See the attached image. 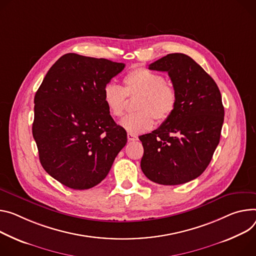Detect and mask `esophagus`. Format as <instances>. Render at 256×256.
Here are the masks:
<instances>
[{
    "label": "esophagus",
    "instance_id": "34e87169",
    "mask_svg": "<svg viewBox=\"0 0 256 256\" xmlns=\"http://www.w3.org/2000/svg\"><path fill=\"white\" fill-rule=\"evenodd\" d=\"M128 141H136V140H138V136L128 132Z\"/></svg>",
    "mask_w": 256,
    "mask_h": 256
}]
</instances>
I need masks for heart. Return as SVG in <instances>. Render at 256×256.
I'll use <instances>...</instances> for the list:
<instances>
[{
	"mask_svg": "<svg viewBox=\"0 0 256 256\" xmlns=\"http://www.w3.org/2000/svg\"><path fill=\"white\" fill-rule=\"evenodd\" d=\"M124 88L108 82L103 88L102 100L113 118L124 114L126 96H138L134 113L128 114L122 120L120 126L128 132L136 134L151 130L155 118L162 122L166 120L176 106L178 95L174 86L164 78L145 67H136L124 78Z\"/></svg>",
	"mask_w": 256,
	"mask_h": 256,
	"instance_id": "1",
	"label": "heart"
}]
</instances>
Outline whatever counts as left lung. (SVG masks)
<instances>
[{
    "label": "left lung",
    "mask_w": 256,
    "mask_h": 256,
    "mask_svg": "<svg viewBox=\"0 0 256 256\" xmlns=\"http://www.w3.org/2000/svg\"><path fill=\"white\" fill-rule=\"evenodd\" d=\"M149 69L166 72L178 95L172 114L157 130L138 136L141 168L152 182L180 184L198 178L220 143L224 109L218 84L191 57L168 54Z\"/></svg>",
    "instance_id": "8db88e82"
}]
</instances>
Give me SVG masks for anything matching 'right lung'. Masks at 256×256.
Wrapping results in <instances>:
<instances>
[{
  "instance_id": "1",
  "label": "right lung",
  "mask_w": 256,
  "mask_h": 256,
  "mask_svg": "<svg viewBox=\"0 0 256 256\" xmlns=\"http://www.w3.org/2000/svg\"><path fill=\"white\" fill-rule=\"evenodd\" d=\"M124 63L68 53L49 69L34 96L32 136L44 170L66 187L86 190L108 174L126 132L102 100Z\"/></svg>"
}]
</instances>
